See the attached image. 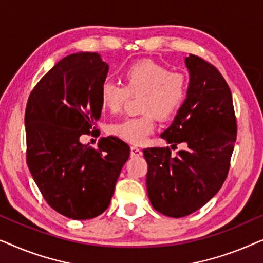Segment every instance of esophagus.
<instances>
[{"label": "esophagus", "instance_id": "34e87169", "mask_svg": "<svg viewBox=\"0 0 263 263\" xmlns=\"http://www.w3.org/2000/svg\"><path fill=\"white\" fill-rule=\"evenodd\" d=\"M130 156H132V157H135V158L141 157V156H142V151L140 149L139 147L132 146V147H130Z\"/></svg>", "mask_w": 263, "mask_h": 263}]
</instances>
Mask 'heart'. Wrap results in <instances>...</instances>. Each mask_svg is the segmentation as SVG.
<instances>
[{"mask_svg":"<svg viewBox=\"0 0 263 263\" xmlns=\"http://www.w3.org/2000/svg\"><path fill=\"white\" fill-rule=\"evenodd\" d=\"M124 85L106 79L100 87L103 106L116 114L129 95L142 93L141 110L143 115L127 117L111 124L110 132L125 141L140 145L156 130L154 115L168 118L177 112L186 96V84L181 74L171 73L166 67L152 60L132 63L123 71Z\"/></svg>","mask_w":263,"mask_h":263,"instance_id":"heart-1","label":"heart"}]
</instances>
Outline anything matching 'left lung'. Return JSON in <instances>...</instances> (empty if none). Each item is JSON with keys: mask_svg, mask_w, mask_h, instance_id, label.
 I'll use <instances>...</instances> for the list:
<instances>
[{"mask_svg": "<svg viewBox=\"0 0 263 263\" xmlns=\"http://www.w3.org/2000/svg\"><path fill=\"white\" fill-rule=\"evenodd\" d=\"M189 85L184 102L161 139L168 147L143 149L148 164L147 193L153 208L182 218L204 206L228 176L237 136L232 95L217 68L195 55L184 60Z\"/></svg>", "mask_w": 263, "mask_h": 263, "instance_id": "8db88e82", "label": "left lung"}]
</instances>
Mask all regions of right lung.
I'll use <instances>...</instances> for the list:
<instances>
[{
    "label": "right lung",
    "instance_id": "right-lung-1",
    "mask_svg": "<svg viewBox=\"0 0 263 263\" xmlns=\"http://www.w3.org/2000/svg\"><path fill=\"white\" fill-rule=\"evenodd\" d=\"M107 71L99 53H71L42 78L25 112L32 177L49 206L74 220L96 218L109 207L130 156L115 136L100 139L97 149L80 141L102 116L100 87Z\"/></svg>",
    "mask_w": 263,
    "mask_h": 263
}]
</instances>
